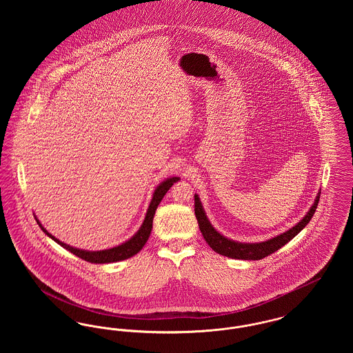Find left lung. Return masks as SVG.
<instances>
[{"label": "left lung", "instance_id": "1", "mask_svg": "<svg viewBox=\"0 0 353 353\" xmlns=\"http://www.w3.org/2000/svg\"><path fill=\"white\" fill-rule=\"evenodd\" d=\"M320 192L315 199L314 205L310 208L307 214L303 217L295 226L288 229L285 233L276 235L271 239L263 241V242H256V243H245V242H238L229 239L226 236L219 233L210 221L206 217V213L202 208L201 201L199 194H194V213L196 219L199 221V226L201 230L202 236L208 242V245L223 256H229L233 259H243V261H258L270 254L279 250L282 246H285L287 242H290L295 235L299 234L303 229L307 226V223L311 221L312 216L315 214V210L319 203Z\"/></svg>", "mask_w": 353, "mask_h": 353}]
</instances>
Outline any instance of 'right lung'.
I'll return each instance as SVG.
<instances>
[{
	"label": "right lung",
	"mask_w": 353,
	"mask_h": 353,
	"mask_svg": "<svg viewBox=\"0 0 353 353\" xmlns=\"http://www.w3.org/2000/svg\"><path fill=\"white\" fill-rule=\"evenodd\" d=\"M179 180H180V177H170V179H167L165 181H163L161 184L157 185V188L153 192L151 203L148 206L145 219L143 221V223H141L140 229L137 230V233L134 236H131L128 241H125L124 243L115 246V248H111V249H107V250L88 252V250H83V249L72 248V246H70L68 243H63L62 241H59L58 238H55L54 235L50 234L42 226V223L38 221L37 217H35V219H37V223L39 225V228L43 230L45 234H48V236H50L52 241H55L58 245H61L62 248H65L68 252L75 254L77 256L82 258V259L87 261V262H91V263H112V262L124 261V259H128V258L134 256V254H137L144 248V245L147 243V241H148V238L151 235L153 216H154V212H156L159 203L164 199V196L170 189V186L174 184V183H177Z\"/></svg>",
	"instance_id": "1"
}]
</instances>
